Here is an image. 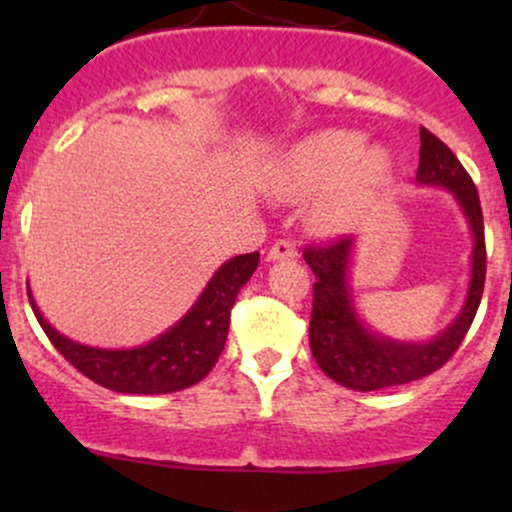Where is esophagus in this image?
I'll list each match as a JSON object with an SVG mask.
<instances>
[{"mask_svg": "<svg viewBox=\"0 0 512 512\" xmlns=\"http://www.w3.org/2000/svg\"><path fill=\"white\" fill-rule=\"evenodd\" d=\"M293 257H298V250H296V245L291 243V240H276L272 248L267 250V260L269 262L293 260Z\"/></svg>", "mask_w": 512, "mask_h": 512, "instance_id": "esophagus-1", "label": "esophagus"}]
</instances>
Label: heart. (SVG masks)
<instances>
[{
  "label": "heart",
  "instance_id": "b5f03b06",
  "mask_svg": "<svg viewBox=\"0 0 512 512\" xmlns=\"http://www.w3.org/2000/svg\"><path fill=\"white\" fill-rule=\"evenodd\" d=\"M390 178V156L378 146L363 149V137L349 129H325L298 142L267 175L269 190L281 199L322 192L308 211L310 226L337 233L366 214Z\"/></svg>",
  "mask_w": 512,
  "mask_h": 512
}]
</instances>
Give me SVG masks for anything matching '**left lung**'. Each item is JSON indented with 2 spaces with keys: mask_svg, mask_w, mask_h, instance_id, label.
I'll return each mask as SVG.
<instances>
[{
  "mask_svg": "<svg viewBox=\"0 0 512 512\" xmlns=\"http://www.w3.org/2000/svg\"><path fill=\"white\" fill-rule=\"evenodd\" d=\"M416 180L421 185L445 187L455 195L464 219L472 228V279L467 301L455 322L431 342H397L368 330L354 308V293L349 286V264L356 238L342 236L330 243L308 245L305 262L313 269V313H310V351L322 373L349 390L370 392L426 378L443 368L462 344L472 327L481 303L486 279L484 216L479 192L457 156L436 134L421 127V149Z\"/></svg>",
  "mask_w": 512,
  "mask_h": 512,
  "instance_id": "8db88e82",
  "label": "left lung"
}]
</instances>
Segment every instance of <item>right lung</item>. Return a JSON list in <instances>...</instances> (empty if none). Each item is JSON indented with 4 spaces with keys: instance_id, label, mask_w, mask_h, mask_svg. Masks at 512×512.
<instances>
[{
    "instance_id": "right-lung-1",
    "label": "right lung",
    "mask_w": 512,
    "mask_h": 512,
    "mask_svg": "<svg viewBox=\"0 0 512 512\" xmlns=\"http://www.w3.org/2000/svg\"><path fill=\"white\" fill-rule=\"evenodd\" d=\"M257 264L260 252L223 262L185 317L137 349H96L72 342L45 320L31 289L28 301L52 346L88 380L127 395H166L199 383L219 361L231 325V308Z\"/></svg>"
}]
</instances>
